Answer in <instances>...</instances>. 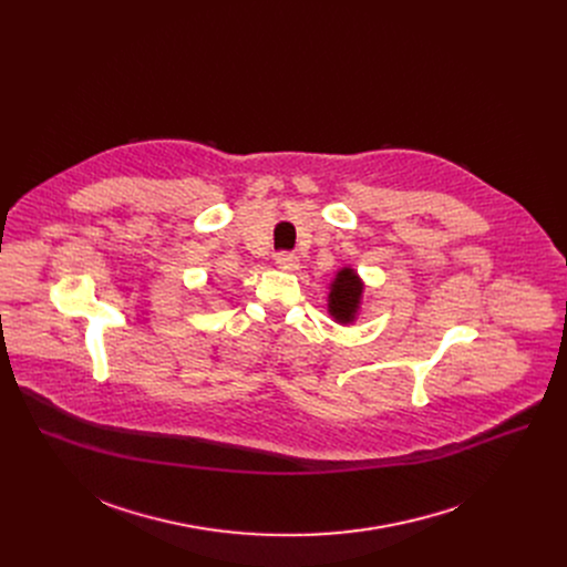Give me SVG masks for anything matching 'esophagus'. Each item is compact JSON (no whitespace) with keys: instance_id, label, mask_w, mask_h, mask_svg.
<instances>
[{"instance_id":"1","label":"esophagus","mask_w":567,"mask_h":567,"mask_svg":"<svg viewBox=\"0 0 567 567\" xmlns=\"http://www.w3.org/2000/svg\"><path fill=\"white\" fill-rule=\"evenodd\" d=\"M276 265H278V269H280V271H289V274L300 269L298 258H296V256H291V254H280V256H278V260H276Z\"/></svg>"}]
</instances>
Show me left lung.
I'll list each match as a JSON object with an SVG mask.
<instances>
[{
	"mask_svg": "<svg viewBox=\"0 0 567 567\" xmlns=\"http://www.w3.org/2000/svg\"><path fill=\"white\" fill-rule=\"evenodd\" d=\"M363 291L365 282L359 276L354 267H341L332 282L328 293V313L332 316L339 326H354L363 309Z\"/></svg>",
	"mask_w": 567,
	"mask_h": 567,
	"instance_id": "8db88e82",
	"label": "left lung"
}]
</instances>
